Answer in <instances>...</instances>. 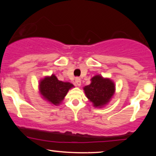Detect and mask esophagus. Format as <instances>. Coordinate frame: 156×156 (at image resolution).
I'll list each match as a JSON object with an SVG mask.
<instances>
[{
    "label": "esophagus",
    "mask_w": 156,
    "mask_h": 156,
    "mask_svg": "<svg viewBox=\"0 0 156 156\" xmlns=\"http://www.w3.org/2000/svg\"><path fill=\"white\" fill-rule=\"evenodd\" d=\"M76 86H78V87H80V86L81 85V80H80L79 78H76Z\"/></svg>",
    "instance_id": "1"
}]
</instances>
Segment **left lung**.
I'll return each mask as SVG.
<instances>
[{
	"instance_id": "obj_1",
	"label": "left lung",
	"mask_w": 156,
	"mask_h": 156,
	"mask_svg": "<svg viewBox=\"0 0 156 156\" xmlns=\"http://www.w3.org/2000/svg\"><path fill=\"white\" fill-rule=\"evenodd\" d=\"M86 96L93 105L102 108L112 98L115 92V84L109 78H104L100 75L92 77L91 83L83 87Z\"/></svg>"
}]
</instances>
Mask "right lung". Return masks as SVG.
I'll use <instances>...</instances> for the list:
<instances>
[{"mask_svg":"<svg viewBox=\"0 0 156 156\" xmlns=\"http://www.w3.org/2000/svg\"><path fill=\"white\" fill-rule=\"evenodd\" d=\"M74 87L69 82L58 80L55 75L46 76L40 80L39 92L44 100L55 105H59L67 95L69 89Z\"/></svg>","mask_w":156,"mask_h":156,"instance_id":"1","label":"right lung"}]
</instances>
